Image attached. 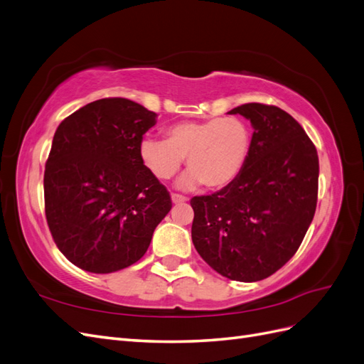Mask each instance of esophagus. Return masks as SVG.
<instances>
[{
  "instance_id": "1",
  "label": "esophagus",
  "mask_w": 364,
  "mask_h": 364,
  "mask_svg": "<svg viewBox=\"0 0 364 364\" xmlns=\"http://www.w3.org/2000/svg\"><path fill=\"white\" fill-rule=\"evenodd\" d=\"M186 200H188V199H186L185 196L176 194V193L171 194V202H173V203H183V202H186Z\"/></svg>"
}]
</instances>
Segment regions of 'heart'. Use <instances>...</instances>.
<instances>
[{
	"label": "heart",
	"instance_id": "b5f03b06",
	"mask_svg": "<svg viewBox=\"0 0 364 364\" xmlns=\"http://www.w3.org/2000/svg\"><path fill=\"white\" fill-rule=\"evenodd\" d=\"M167 139L147 136L139 155L147 170L161 181L171 179L186 156V171L178 185L191 190L205 183L220 190L232 183L243 171L252 147V132L237 117L181 121L165 132Z\"/></svg>",
	"mask_w": 364,
	"mask_h": 364
}]
</instances>
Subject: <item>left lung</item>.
<instances>
[{"label":"left lung","mask_w":364,"mask_h":364,"mask_svg":"<svg viewBox=\"0 0 364 364\" xmlns=\"http://www.w3.org/2000/svg\"><path fill=\"white\" fill-rule=\"evenodd\" d=\"M228 114L250 121L249 159L232 183L193 197L191 238L222 277L255 282L299 249L316 213L318 158L302 126L277 106L247 103Z\"/></svg>","instance_id":"1"}]
</instances>
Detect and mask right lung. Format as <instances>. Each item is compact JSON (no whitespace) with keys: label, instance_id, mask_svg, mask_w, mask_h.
I'll use <instances>...</instances> for the list:
<instances>
[{"label":"right lung","instance_id":"right-lung-1","mask_svg":"<svg viewBox=\"0 0 364 364\" xmlns=\"http://www.w3.org/2000/svg\"><path fill=\"white\" fill-rule=\"evenodd\" d=\"M156 114L102 98L59 124L43 173L46 215L59 250L91 273L126 269L147 252L171 209L167 188L139 155Z\"/></svg>","mask_w":364,"mask_h":364}]
</instances>
